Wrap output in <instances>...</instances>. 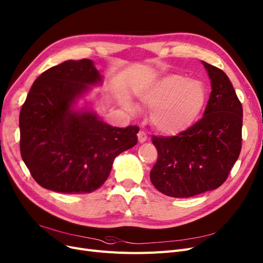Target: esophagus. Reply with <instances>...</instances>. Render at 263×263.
I'll use <instances>...</instances> for the list:
<instances>
[{
	"label": "esophagus",
	"mask_w": 263,
	"mask_h": 263,
	"mask_svg": "<svg viewBox=\"0 0 263 263\" xmlns=\"http://www.w3.org/2000/svg\"><path fill=\"white\" fill-rule=\"evenodd\" d=\"M146 139H148V136H146L145 132L140 130V132L138 133V140H139V142H140V143H142V142L146 141Z\"/></svg>",
	"instance_id": "obj_1"
}]
</instances>
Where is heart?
<instances>
[{
    "mask_svg": "<svg viewBox=\"0 0 263 263\" xmlns=\"http://www.w3.org/2000/svg\"><path fill=\"white\" fill-rule=\"evenodd\" d=\"M206 97V88L201 81L170 74L146 90L141 100L152 108L151 122L154 127L163 134L176 135L196 122ZM124 106L130 112L135 111L128 101H124Z\"/></svg>",
    "mask_w": 263,
    "mask_h": 263,
    "instance_id": "b5f03b06",
    "label": "heart"
}]
</instances>
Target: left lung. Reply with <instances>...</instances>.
Masks as SVG:
<instances>
[{
    "label": "left lung",
    "instance_id": "left-lung-1",
    "mask_svg": "<svg viewBox=\"0 0 263 263\" xmlns=\"http://www.w3.org/2000/svg\"><path fill=\"white\" fill-rule=\"evenodd\" d=\"M203 65L212 84L204 117L177 136H152L157 161L150 179L172 197H192L219 187L241 149L243 107L232 83L222 70Z\"/></svg>",
    "mask_w": 263,
    "mask_h": 263
}]
</instances>
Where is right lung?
Here are the masks:
<instances>
[{
	"instance_id": "obj_1",
	"label": "right lung",
	"mask_w": 263,
	"mask_h": 263,
	"mask_svg": "<svg viewBox=\"0 0 263 263\" xmlns=\"http://www.w3.org/2000/svg\"><path fill=\"white\" fill-rule=\"evenodd\" d=\"M102 77L90 59L68 60L34 81L19 115L20 153L47 190L90 193L108 179L115 157L137 143L138 126L113 127L74 104Z\"/></svg>"
}]
</instances>
